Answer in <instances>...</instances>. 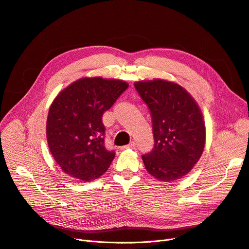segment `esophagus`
Returning <instances> with one entry per match:
<instances>
[{
	"mask_svg": "<svg viewBox=\"0 0 249 249\" xmlns=\"http://www.w3.org/2000/svg\"><path fill=\"white\" fill-rule=\"evenodd\" d=\"M135 146H136L135 142H131L129 143V144L122 146V147H121V149H127V148H135Z\"/></svg>",
	"mask_w": 249,
	"mask_h": 249,
	"instance_id": "34e87169",
	"label": "esophagus"
}]
</instances>
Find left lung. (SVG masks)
Wrapping results in <instances>:
<instances>
[{
  "label": "left lung",
  "mask_w": 249,
  "mask_h": 249,
  "mask_svg": "<svg viewBox=\"0 0 249 249\" xmlns=\"http://www.w3.org/2000/svg\"><path fill=\"white\" fill-rule=\"evenodd\" d=\"M135 89L147 105L155 145L143 155L146 171L170 182L185 176L202 155L205 126L196 102L181 85L163 79L138 81Z\"/></svg>",
  "instance_id": "left-lung-1"
}]
</instances>
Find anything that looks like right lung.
Instances as JSON below:
<instances>
[{"instance_id":"1","label":"right lung","mask_w":249,"mask_h":249,"mask_svg":"<svg viewBox=\"0 0 249 249\" xmlns=\"http://www.w3.org/2000/svg\"><path fill=\"white\" fill-rule=\"evenodd\" d=\"M127 88L123 80L85 77L71 83L53 100L47 140L52 156L66 174L86 182L109 169L115 151L105 146L102 118Z\"/></svg>"}]
</instances>
